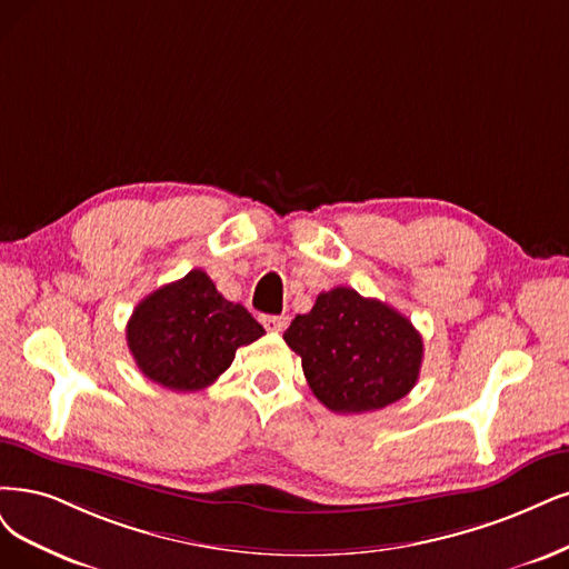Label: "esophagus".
Instances as JSON below:
<instances>
[{
	"mask_svg": "<svg viewBox=\"0 0 569 569\" xmlns=\"http://www.w3.org/2000/svg\"><path fill=\"white\" fill-rule=\"evenodd\" d=\"M260 321L271 332H281L288 326V317H262Z\"/></svg>",
	"mask_w": 569,
	"mask_h": 569,
	"instance_id": "obj_1",
	"label": "esophagus"
}]
</instances>
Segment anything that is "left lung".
<instances>
[{
    "instance_id": "left-lung-1",
    "label": "left lung",
    "mask_w": 569,
    "mask_h": 569,
    "mask_svg": "<svg viewBox=\"0 0 569 569\" xmlns=\"http://www.w3.org/2000/svg\"><path fill=\"white\" fill-rule=\"evenodd\" d=\"M302 359L309 389L340 415L382 410L417 385L425 342L393 307L353 288L321 292L309 313L283 332Z\"/></svg>"
}]
</instances>
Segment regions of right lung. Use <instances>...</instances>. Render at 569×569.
Returning <instances> with one entry per match:
<instances>
[{"mask_svg": "<svg viewBox=\"0 0 569 569\" xmlns=\"http://www.w3.org/2000/svg\"><path fill=\"white\" fill-rule=\"evenodd\" d=\"M248 309L224 300L201 269L150 292L126 326L136 366L173 391H199L231 366L237 349L262 338Z\"/></svg>", "mask_w": 569, "mask_h": 569, "instance_id": "obj_1", "label": "right lung"}]
</instances>
